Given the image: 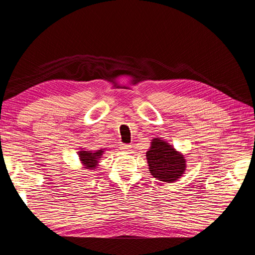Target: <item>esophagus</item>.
Segmentation results:
<instances>
[{
	"label": "esophagus",
	"mask_w": 255,
	"mask_h": 255,
	"mask_svg": "<svg viewBox=\"0 0 255 255\" xmlns=\"http://www.w3.org/2000/svg\"><path fill=\"white\" fill-rule=\"evenodd\" d=\"M130 148H132V146H130L129 144H126V143L120 144V150H122L123 152H128V151H130Z\"/></svg>",
	"instance_id": "34e87169"
}]
</instances>
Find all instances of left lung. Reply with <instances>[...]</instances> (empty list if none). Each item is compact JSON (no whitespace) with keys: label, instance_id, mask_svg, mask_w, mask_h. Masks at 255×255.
<instances>
[{"label":"left lung","instance_id":"8db88e82","mask_svg":"<svg viewBox=\"0 0 255 255\" xmlns=\"http://www.w3.org/2000/svg\"><path fill=\"white\" fill-rule=\"evenodd\" d=\"M145 156L150 173L161 182H175L186 170V159L183 153L176 151L161 137L153 138Z\"/></svg>","mask_w":255,"mask_h":255}]
</instances>
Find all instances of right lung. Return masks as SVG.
<instances>
[{"label":"right lung","mask_w":255,"mask_h":255,"mask_svg":"<svg viewBox=\"0 0 255 255\" xmlns=\"http://www.w3.org/2000/svg\"><path fill=\"white\" fill-rule=\"evenodd\" d=\"M106 149H100L97 151H91V150H86V149H80L78 152L80 163L82 164L83 168L87 169V170H96L99 166L100 159L103 156L104 152Z\"/></svg>","instance_id":"1"}]
</instances>
